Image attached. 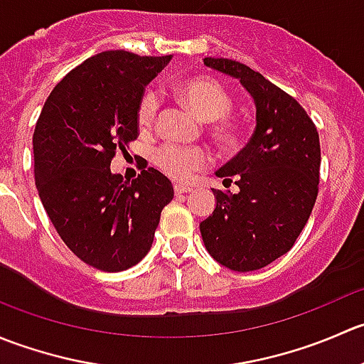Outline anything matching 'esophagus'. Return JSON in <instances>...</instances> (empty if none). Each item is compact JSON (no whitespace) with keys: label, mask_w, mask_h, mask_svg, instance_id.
<instances>
[{"label":"esophagus","mask_w":364,"mask_h":364,"mask_svg":"<svg viewBox=\"0 0 364 364\" xmlns=\"http://www.w3.org/2000/svg\"><path fill=\"white\" fill-rule=\"evenodd\" d=\"M174 192L178 193H186V192H192V186H188V185H181V183H176L174 185Z\"/></svg>","instance_id":"obj_1"}]
</instances>
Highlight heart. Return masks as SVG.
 Listing matches in <instances>:
<instances>
[{"label": "heart", "mask_w": 364, "mask_h": 364, "mask_svg": "<svg viewBox=\"0 0 364 364\" xmlns=\"http://www.w3.org/2000/svg\"><path fill=\"white\" fill-rule=\"evenodd\" d=\"M176 95L186 105L197 119L204 123L220 121L232 111L234 100L229 91L215 79L209 77H193L176 86ZM159 114V98L153 91L144 93L137 107V124L141 130H149L155 124ZM215 135L220 142H230L234 130L230 124L220 123L215 128ZM208 161L203 149H183L176 146H164L156 151L155 164L164 172L178 179H185L193 171L200 168Z\"/></svg>", "instance_id": "obj_1"}]
</instances>
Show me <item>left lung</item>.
Instances as JSON below:
<instances>
[{
    "label": "left lung",
    "instance_id": "8db88e82",
    "mask_svg": "<svg viewBox=\"0 0 364 364\" xmlns=\"http://www.w3.org/2000/svg\"><path fill=\"white\" fill-rule=\"evenodd\" d=\"M240 80L255 104V132L243 151L215 171L240 192L213 188L215 211L200 222L205 250L232 271H255L294 247L314 209L321 171L315 124L292 97L247 65L204 58Z\"/></svg>",
    "mask_w": 364,
    "mask_h": 364
}]
</instances>
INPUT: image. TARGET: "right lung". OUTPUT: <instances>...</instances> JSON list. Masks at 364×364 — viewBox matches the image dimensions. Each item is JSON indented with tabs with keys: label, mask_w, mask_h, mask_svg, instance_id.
Returning <instances> with one entry per match:
<instances>
[{
	"label": "right lung",
	"mask_w": 364,
	"mask_h": 364,
	"mask_svg": "<svg viewBox=\"0 0 364 364\" xmlns=\"http://www.w3.org/2000/svg\"><path fill=\"white\" fill-rule=\"evenodd\" d=\"M171 56L95 54L53 90L33 135L35 185L65 245L97 269L124 271L149 252L160 213L174 197L149 167L134 181L111 171L137 139V107Z\"/></svg>",
	"instance_id": "right-lung-1"
}]
</instances>
